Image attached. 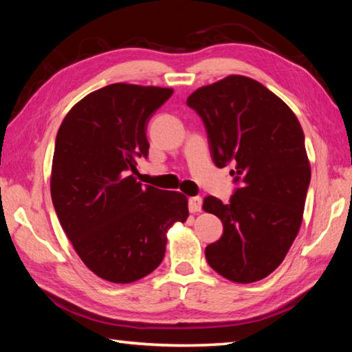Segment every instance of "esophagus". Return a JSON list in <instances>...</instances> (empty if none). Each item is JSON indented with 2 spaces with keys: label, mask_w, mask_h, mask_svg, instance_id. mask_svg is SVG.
<instances>
[{
  "label": "esophagus",
  "mask_w": 352,
  "mask_h": 352,
  "mask_svg": "<svg viewBox=\"0 0 352 352\" xmlns=\"http://www.w3.org/2000/svg\"><path fill=\"white\" fill-rule=\"evenodd\" d=\"M201 208H203V199L199 197H192L189 198V210L192 213H197L201 212Z\"/></svg>",
  "instance_id": "obj_1"
}]
</instances>
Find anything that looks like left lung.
Returning a JSON list of instances; mask_svg holds the SVG:
<instances>
[{
	"mask_svg": "<svg viewBox=\"0 0 352 352\" xmlns=\"http://www.w3.org/2000/svg\"><path fill=\"white\" fill-rule=\"evenodd\" d=\"M186 104L207 133L213 163H231L230 203L206 197L203 207L222 221L207 263L234 283L265 278L280 266L300 230L310 184L301 124L258 81L230 76L193 92Z\"/></svg>",
	"mask_w": 352,
	"mask_h": 352,
	"instance_id": "obj_1",
	"label": "left lung"
}]
</instances>
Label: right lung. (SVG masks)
Returning <instances> with one entry per match:
<instances>
[{"mask_svg": "<svg viewBox=\"0 0 352 352\" xmlns=\"http://www.w3.org/2000/svg\"><path fill=\"white\" fill-rule=\"evenodd\" d=\"M172 89L116 83L89 94L66 115L56 138L51 198L83 263L111 283L151 274L166 250V230L188 219L178 192L138 183L149 119Z\"/></svg>", "mask_w": 352, "mask_h": 352, "instance_id": "right-lung-1", "label": "right lung"}]
</instances>
